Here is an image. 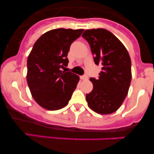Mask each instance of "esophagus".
<instances>
[{"label": "esophagus", "instance_id": "34e87169", "mask_svg": "<svg viewBox=\"0 0 154 154\" xmlns=\"http://www.w3.org/2000/svg\"><path fill=\"white\" fill-rule=\"evenodd\" d=\"M80 79H81L82 80H86L88 79V76H87L86 75H84L80 76Z\"/></svg>", "mask_w": 154, "mask_h": 154}]
</instances>
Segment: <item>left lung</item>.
Segmentation results:
<instances>
[{
  "mask_svg": "<svg viewBox=\"0 0 154 154\" xmlns=\"http://www.w3.org/2000/svg\"><path fill=\"white\" fill-rule=\"evenodd\" d=\"M82 38L90 45L95 64L102 66L99 78H90L93 89L86 94V101L94 112L112 113L121 106L130 88V55L123 43L103 28L85 30Z\"/></svg>",
  "mask_w": 154,
  "mask_h": 154,
  "instance_id": "left-lung-1",
  "label": "left lung"
}]
</instances>
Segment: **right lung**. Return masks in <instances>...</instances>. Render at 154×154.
<instances>
[{
	"instance_id": "right-lung-1",
	"label": "right lung",
	"mask_w": 154,
	"mask_h": 154,
	"mask_svg": "<svg viewBox=\"0 0 154 154\" xmlns=\"http://www.w3.org/2000/svg\"><path fill=\"white\" fill-rule=\"evenodd\" d=\"M83 29L58 28L47 31L34 45L27 61V82L36 103L48 110H57L69 103L79 76L61 69L69 63L70 45Z\"/></svg>"
}]
</instances>
